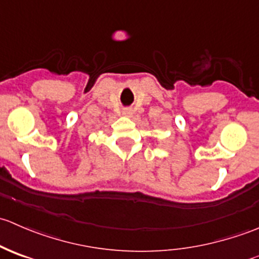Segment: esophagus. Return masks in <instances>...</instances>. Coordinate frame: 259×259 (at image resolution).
Instances as JSON below:
<instances>
[{
  "label": "esophagus",
  "instance_id": "1",
  "mask_svg": "<svg viewBox=\"0 0 259 259\" xmlns=\"http://www.w3.org/2000/svg\"><path fill=\"white\" fill-rule=\"evenodd\" d=\"M122 115H124V116H132L133 111L130 110V109H124V110H122Z\"/></svg>",
  "mask_w": 259,
  "mask_h": 259
}]
</instances>
